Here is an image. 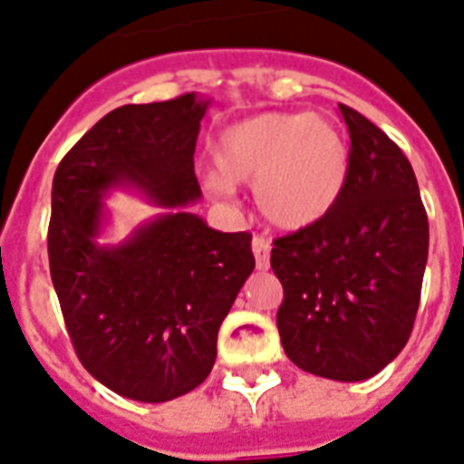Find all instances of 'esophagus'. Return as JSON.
Listing matches in <instances>:
<instances>
[{
    "instance_id": "34e87169",
    "label": "esophagus",
    "mask_w": 464,
    "mask_h": 464,
    "mask_svg": "<svg viewBox=\"0 0 464 464\" xmlns=\"http://www.w3.org/2000/svg\"><path fill=\"white\" fill-rule=\"evenodd\" d=\"M253 246V256H256V265H258V270H267L270 267V241L265 239V237H253L251 241Z\"/></svg>"
}]
</instances>
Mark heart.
Listing matches in <instances>:
<instances>
[{
    "mask_svg": "<svg viewBox=\"0 0 464 464\" xmlns=\"http://www.w3.org/2000/svg\"><path fill=\"white\" fill-rule=\"evenodd\" d=\"M213 192L256 183L258 211L272 227L298 232L334 211L350 173L343 130L310 112H263L241 119L213 145Z\"/></svg>",
    "mask_w": 464,
    "mask_h": 464,
    "instance_id": "heart-1",
    "label": "heart"
}]
</instances>
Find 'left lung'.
<instances>
[{
  "label": "left lung",
  "mask_w": 464,
  "mask_h": 464,
  "mask_svg": "<svg viewBox=\"0 0 464 464\" xmlns=\"http://www.w3.org/2000/svg\"><path fill=\"white\" fill-rule=\"evenodd\" d=\"M350 173L334 211L275 239L270 265L284 286L281 345L319 378H373L403 350L420 304L430 225L413 166L397 142L340 105Z\"/></svg>",
  "instance_id": "left-lung-1"
}]
</instances>
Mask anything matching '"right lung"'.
<instances>
[{
    "instance_id": "right-lung-1",
    "label": "right lung",
    "mask_w": 464,
    "mask_h": 464,
    "mask_svg": "<svg viewBox=\"0 0 464 464\" xmlns=\"http://www.w3.org/2000/svg\"><path fill=\"white\" fill-rule=\"evenodd\" d=\"M208 101L197 93L112 110L55 169L49 265L82 366L133 401L199 387L218 328L256 267L248 232H218L188 206L201 197L194 145ZM169 211L117 247L97 244L110 188Z\"/></svg>"
}]
</instances>
